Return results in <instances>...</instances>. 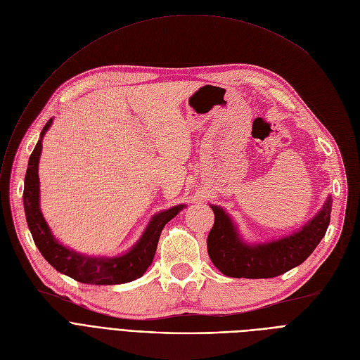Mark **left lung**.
<instances>
[{"mask_svg": "<svg viewBox=\"0 0 360 360\" xmlns=\"http://www.w3.org/2000/svg\"><path fill=\"white\" fill-rule=\"evenodd\" d=\"M333 200H325L322 210L293 234L266 243L249 245L238 234L230 215L211 205L215 215L208 234V253L215 268L233 278H272L300 265L322 240L330 226Z\"/></svg>", "mask_w": 360, "mask_h": 360, "instance_id": "obj_1", "label": "left lung"}]
</instances>
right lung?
Segmentation results:
<instances>
[{"instance_id":"obj_1","label":"right lung","mask_w":360,"mask_h":360,"mask_svg":"<svg viewBox=\"0 0 360 360\" xmlns=\"http://www.w3.org/2000/svg\"><path fill=\"white\" fill-rule=\"evenodd\" d=\"M51 124H53V118L48 120V123L41 131L39 141L29 158L25 177L23 203L33 242H35L37 248L49 265H53L58 272L72 277L79 283L111 285L129 283L142 277L152 264L153 256H155L164 226L184 208V205H177V207L153 215L138 243L124 255L111 256V258H107V256H86L63 246L54 234L51 233L39 208L38 165L42 152L44 134Z\"/></svg>"}]
</instances>
